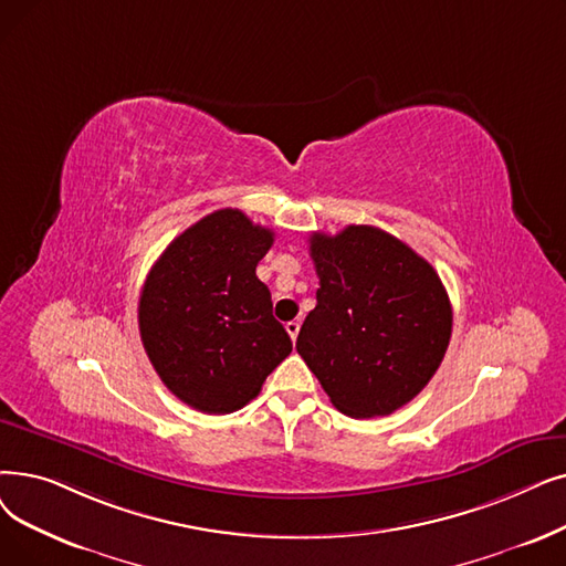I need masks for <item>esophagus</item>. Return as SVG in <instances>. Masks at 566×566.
Here are the masks:
<instances>
[{
    "label": "esophagus",
    "instance_id": "34e87169",
    "mask_svg": "<svg viewBox=\"0 0 566 566\" xmlns=\"http://www.w3.org/2000/svg\"><path fill=\"white\" fill-rule=\"evenodd\" d=\"M286 333H289V337L296 342V337H298V333H301V324L298 322H289L286 324Z\"/></svg>",
    "mask_w": 566,
    "mask_h": 566
}]
</instances>
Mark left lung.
<instances>
[{"label": "left lung", "mask_w": 566, "mask_h": 566, "mask_svg": "<svg viewBox=\"0 0 566 566\" xmlns=\"http://www.w3.org/2000/svg\"><path fill=\"white\" fill-rule=\"evenodd\" d=\"M316 307L296 349L331 402L354 419L413 400L447 354L453 310L434 268L377 227L312 233Z\"/></svg>", "instance_id": "8db88e82"}]
</instances>
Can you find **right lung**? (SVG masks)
<instances>
[{
	"mask_svg": "<svg viewBox=\"0 0 566 566\" xmlns=\"http://www.w3.org/2000/svg\"><path fill=\"white\" fill-rule=\"evenodd\" d=\"M275 233L224 208L168 244L140 291L138 328L166 388L203 413H231L259 396L291 354L256 265Z\"/></svg>",
	"mask_w": 566,
	"mask_h": 566,
	"instance_id": "add662e5",
	"label": "right lung"
}]
</instances>
